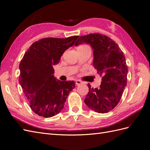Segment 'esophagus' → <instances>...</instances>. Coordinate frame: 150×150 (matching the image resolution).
<instances>
[{
    "instance_id": "esophagus-1",
    "label": "esophagus",
    "mask_w": 150,
    "mask_h": 150,
    "mask_svg": "<svg viewBox=\"0 0 150 150\" xmlns=\"http://www.w3.org/2000/svg\"><path fill=\"white\" fill-rule=\"evenodd\" d=\"M83 83V82L81 81H80V80H76V85H77L78 86V85H81V84Z\"/></svg>"
}]
</instances>
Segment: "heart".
Here are the masks:
<instances>
[{
	"label": "heart",
	"mask_w": 150,
	"mask_h": 150,
	"mask_svg": "<svg viewBox=\"0 0 150 150\" xmlns=\"http://www.w3.org/2000/svg\"><path fill=\"white\" fill-rule=\"evenodd\" d=\"M88 47V46L86 45H81L78 47V48H84V47Z\"/></svg>",
	"instance_id": "obj_1"
}]
</instances>
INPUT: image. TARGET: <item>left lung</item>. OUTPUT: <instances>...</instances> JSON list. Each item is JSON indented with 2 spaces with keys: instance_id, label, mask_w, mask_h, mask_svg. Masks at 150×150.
Listing matches in <instances>:
<instances>
[{
  "instance_id": "1",
  "label": "left lung",
  "mask_w": 150,
  "mask_h": 150,
  "mask_svg": "<svg viewBox=\"0 0 150 150\" xmlns=\"http://www.w3.org/2000/svg\"><path fill=\"white\" fill-rule=\"evenodd\" d=\"M90 44L93 49V67L102 76L99 88H91L85 98L89 108L98 113H106L114 109L121 99L127 85L128 69L122 50L113 40L98 33L80 36L76 42Z\"/></svg>"
}]
</instances>
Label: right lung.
<instances>
[{"label": "right lung", "mask_w": 150, "mask_h": 150, "mask_svg": "<svg viewBox=\"0 0 150 150\" xmlns=\"http://www.w3.org/2000/svg\"><path fill=\"white\" fill-rule=\"evenodd\" d=\"M78 35L65 39L46 38L34 42L20 64L19 82L30 108L36 115L50 118L63 109L74 81H62L54 77L53 65L74 45Z\"/></svg>", "instance_id": "1"}]
</instances>
